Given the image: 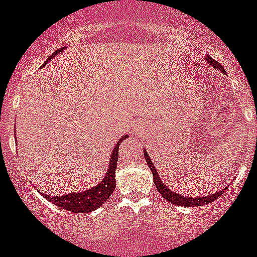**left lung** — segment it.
<instances>
[{
	"label": "left lung",
	"instance_id": "1",
	"mask_svg": "<svg viewBox=\"0 0 257 257\" xmlns=\"http://www.w3.org/2000/svg\"><path fill=\"white\" fill-rule=\"evenodd\" d=\"M206 61L208 62L209 64H212V66L215 67V68H217L218 71H221V72L225 73V70L222 68V66L218 63L217 61L212 59L211 57H207ZM144 155H145V159H146L147 166H149L150 171L153 172V177H154V182H155L156 190L159 191L160 195H162L167 202L172 203V204H177V206H182V207L206 206V204H208V203L213 202V200H216L217 198H220V195H221V194L225 191V189H226V187H224L222 190L217 191V193H213L211 194V195H207V196H199V198H187V196L181 195V194L175 193V191H172L168 186H166V185L163 184L162 178H160L159 175H158V172H156L153 160L150 159V156H149V154H147L146 150H144Z\"/></svg>",
	"mask_w": 257,
	"mask_h": 257
}]
</instances>
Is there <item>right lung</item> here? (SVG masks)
Returning a JSON list of instances; mask_svg holds the SVG:
<instances>
[{
	"label": "right lung",
	"mask_w": 257,
	"mask_h": 257,
	"mask_svg": "<svg viewBox=\"0 0 257 257\" xmlns=\"http://www.w3.org/2000/svg\"><path fill=\"white\" fill-rule=\"evenodd\" d=\"M63 49H58L55 53L50 55L48 58V61L42 64V67H45L48 62H50L58 53H62ZM128 136H124L116 142V146L113 147V151L111 154L110 158V166H108V171L106 172V176L102 180L97 186L90 187V189H86L84 191H77V193H70L67 195L62 196H50L48 194L41 193V195L44 198L49 200V202L54 203L55 206L62 207L63 209L67 211H71L73 213H86V212H91L97 209L98 207H101L104 202H106L108 198L111 196V194L113 193L116 186L115 181V171L116 166H117V159H119V146L121 144L122 140H125Z\"/></svg>",
	"instance_id": "1"
}]
</instances>
